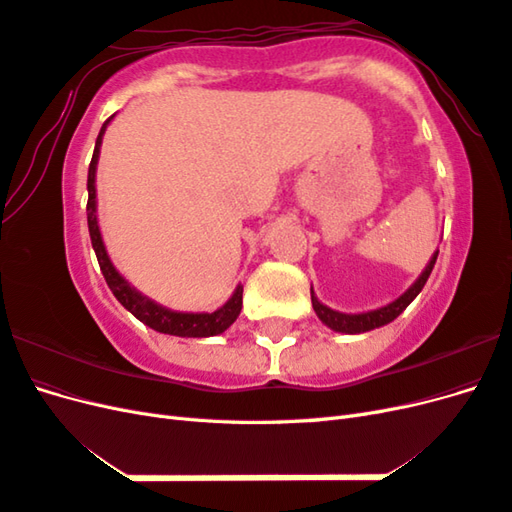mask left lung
Returning <instances> with one entry per match:
<instances>
[{"instance_id": "1", "label": "left lung", "mask_w": 512, "mask_h": 512, "mask_svg": "<svg viewBox=\"0 0 512 512\" xmlns=\"http://www.w3.org/2000/svg\"><path fill=\"white\" fill-rule=\"evenodd\" d=\"M438 260V252L431 256L429 265L425 267V271L421 273V277L401 294L399 299H395L393 303L384 305L380 309H374V312H365V314H342V312H333L331 307L322 305L316 297H314V290H312V305H314V312L318 314V318L327 324L329 329L333 331H339V333H365V331H371V329H378V327H384V324L393 322L404 309L416 299V294L423 290L425 282L429 280L431 275V269L433 265H436Z\"/></svg>"}]
</instances>
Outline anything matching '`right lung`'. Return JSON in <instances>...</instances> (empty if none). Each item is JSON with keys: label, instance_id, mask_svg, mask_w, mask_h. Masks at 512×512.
I'll return each mask as SVG.
<instances>
[{"label": "right lung", "instance_id": "1", "mask_svg": "<svg viewBox=\"0 0 512 512\" xmlns=\"http://www.w3.org/2000/svg\"><path fill=\"white\" fill-rule=\"evenodd\" d=\"M113 117H108L104 121V126L96 138V149H94V158H91L89 164V173H87V226H89V237L91 245H94V252L100 262V271L104 275V280L108 288L113 290L115 299L128 309L132 316H136L147 327L158 333H168V335H177V337H211V335H220L224 333L232 322L237 320L241 314V305H243V286H237L235 294L215 312L207 314H192V312H173V309L162 307L160 303L151 301L145 294L138 292L134 286L128 284V280H123L121 273L113 267L111 258L106 254V247L100 235V226H98V215H96V166H98V156H100V145H102V136L106 132L108 121Z\"/></svg>", "mask_w": 512, "mask_h": 512}]
</instances>
